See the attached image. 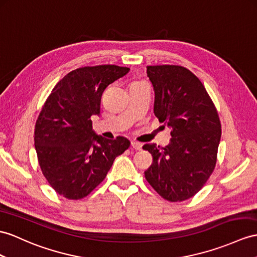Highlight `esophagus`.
<instances>
[{
	"instance_id": "34e87169",
	"label": "esophagus",
	"mask_w": 257,
	"mask_h": 257,
	"mask_svg": "<svg viewBox=\"0 0 257 257\" xmlns=\"http://www.w3.org/2000/svg\"><path fill=\"white\" fill-rule=\"evenodd\" d=\"M131 146H132L134 149H136V150H140V149H142V146H143V144L142 143H139V142H132L131 143Z\"/></svg>"
}]
</instances>
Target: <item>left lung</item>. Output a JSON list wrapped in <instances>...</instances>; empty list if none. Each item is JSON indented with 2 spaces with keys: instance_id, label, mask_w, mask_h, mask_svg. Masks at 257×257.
<instances>
[{
  "instance_id": "obj_1",
  "label": "left lung",
  "mask_w": 257,
  "mask_h": 257,
  "mask_svg": "<svg viewBox=\"0 0 257 257\" xmlns=\"http://www.w3.org/2000/svg\"><path fill=\"white\" fill-rule=\"evenodd\" d=\"M154 87V113L171 128L168 146L146 144L153 155L145 178L169 202L189 199L212 173L221 137V124L214 102L202 81L179 65L147 66Z\"/></svg>"
}]
</instances>
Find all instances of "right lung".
<instances>
[{"label":"right lung","instance_id":"right-lung-1","mask_svg":"<svg viewBox=\"0 0 257 257\" xmlns=\"http://www.w3.org/2000/svg\"><path fill=\"white\" fill-rule=\"evenodd\" d=\"M128 67L85 66L54 86L35 126V148L43 176L65 198L80 199L102 182L114 159L130 147L123 136L105 140L92 130L102 92Z\"/></svg>","mask_w":257,"mask_h":257}]
</instances>
